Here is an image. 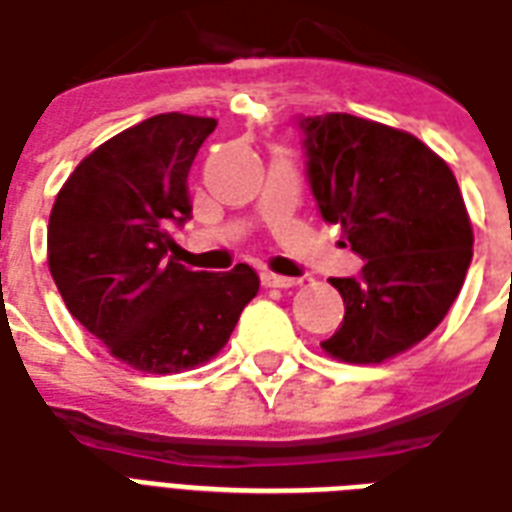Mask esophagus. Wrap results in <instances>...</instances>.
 I'll return each instance as SVG.
<instances>
[{
	"instance_id": "1",
	"label": "esophagus",
	"mask_w": 512,
	"mask_h": 512,
	"mask_svg": "<svg viewBox=\"0 0 512 512\" xmlns=\"http://www.w3.org/2000/svg\"><path fill=\"white\" fill-rule=\"evenodd\" d=\"M261 283L267 288H291L297 286V278H286V275H275V272H261Z\"/></svg>"
}]
</instances>
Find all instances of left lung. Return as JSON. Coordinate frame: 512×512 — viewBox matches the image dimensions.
Wrapping results in <instances>:
<instances>
[{"label":"left lung","mask_w":512,"mask_h":512,"mask_svg":"<svg viewBox=\"0 0 512 512\" xmlns=\"http://www.w3.org/2000/svg\"><path fill=\"white\" fill-rule=\"evenodd\" d=\"M307 183L326 224L343 226L364 267L332 278L345 302L321 343L378 364L421 343L451 310L472 261V226L451 167L413 134L348 113L297 118Z\"/></svg>","instance_id":"left-lung-1"}]
</instances>
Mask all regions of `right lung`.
<instances>
[{"instance_id": "right-lung-1", "label": "right lung", "mask_w": 512, "mask_h": 512, "mask_svg": "<svg viewBox=\"0 0 512 512\" xmlns=\"http://www.w3.org/2000/svg\"><path fill=\"white\" fill-rule=\"evenodd\" d=\"M213 129V118L153 115L80 161L51 210L48 267L64 305L140 372L213 359L259 291L248 264L194 272L169 256V229L191 218L188 172Z\"/></svg>"}]
</instances>
